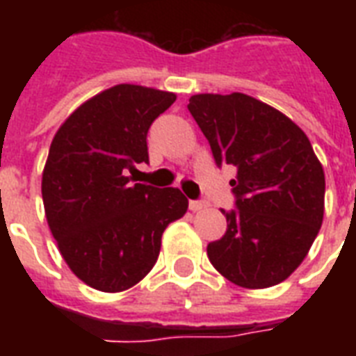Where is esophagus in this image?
<instances>
[{
  "label": "esophagus",
  "instance_id": "obj_1",
  "mask_svg": "<svg viewBox=\"0 0 356 356\" xmlns=\"http://www.w3.org/2000/svg\"><path fill=\"white\" fill-rule=\"evenodd\" d=\"M188 207L192 212H200V211H203V209H207V207H209V203H207V201H190Z\"/></svg>",
  "mask_w": 356,
  "mask_h": 356
}]
</instances>
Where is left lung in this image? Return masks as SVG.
I'll return each instance as SVG.
<instances>
[{
  "label": "left lung",
  "instance_id": "obj_1",
  "mask_svg": "<svg viewBox=\"0 0 356 356\" xmlns=\"http://www.w3.org/2000/svg\"><path fill=\"white\" fill-rule=\"evenodd\" d=\"M190 114L218 166L236 168V211L207 245L212 266L242 288H270L298 270L325 211V173L310 140L281 111L233 92L195 94Z\"/></svg>",
  "mask_w": 356,
  "mask_h": 356
}]
</instances>
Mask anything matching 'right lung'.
<instances>
[{
    "label": "right lung",
    "mask_w": 356,
    "mask_h": 356,
    "mask_svg": "<svg viewBox=\"0 0 356 356\" xmlns=\"http://www.w3.org/2000/svg\"><path fill=\"white\" fill-rule=\"evenodd\" d=\"M173 92L116 85L75 108L53 136L42 173L47 225L68 268L99 292H123L155 266L164 229L184 216L179 188L133 183L147 131Z\"/></svg>",
    "instance_id": "add662e5"
}]
</instances>
